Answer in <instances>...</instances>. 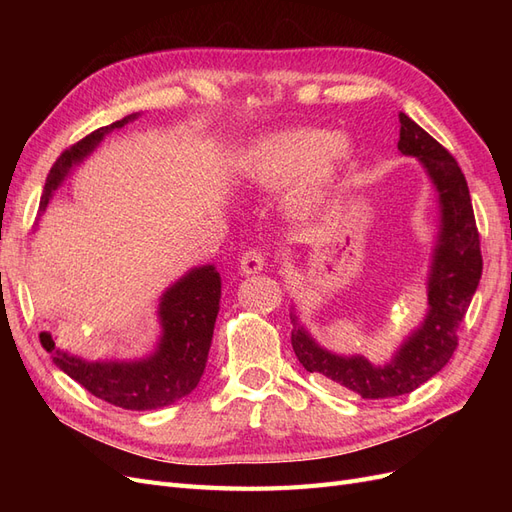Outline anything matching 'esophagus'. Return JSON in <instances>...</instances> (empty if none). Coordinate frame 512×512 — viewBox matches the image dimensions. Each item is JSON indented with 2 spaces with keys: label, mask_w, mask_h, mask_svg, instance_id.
I'll use <instances>...</instances> for the list:
<instances>
[{
  "label": "esophagus",
  "mask_w": 512,
  "mask_h": 512,
  "mask_svg": "<svg viewBox=\"0 0 512 512\" xmlns=\"http://www.w3.org/2000/svg\"><path fill=\"white\" fill-rule=\"evenodd\" d=\"M239 265H241V273H243V275L260 273L262 269L267 267V254L262 252V250H258V247H252V250L243 252V256H241V260H239Z\"/></svg>",
  "instance_id": "1"
}]
</instances>
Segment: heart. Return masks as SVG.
<instances>
[{
	"label": "heart",
	"mask_w": 512,
	"mask_h": 512,
	"mask_svg": "<svg viewBox=\"0 0 512 512\" xmlns=\"http://www.w3.org/2000/svg\"><path fill=\"white\" fill-rule=\"evenodd\" d=\"M352 141L346 134L318 128H290L273 132L254 147L250 175L267 185H282L299 177L292 190V205L307 211L335 183L352 160Z\"/></svg>",
	"instance_id": "heart-1"
}]
</instances>
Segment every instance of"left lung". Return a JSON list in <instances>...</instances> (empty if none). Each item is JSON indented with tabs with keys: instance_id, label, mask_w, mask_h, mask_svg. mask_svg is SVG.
<instances>
[{
	"instance_id": "left-lung-1",
	"label": "left lung",
	"mask_w": 512,
	"mask_h": 512,
	"mask_svg": "<svg viewBox=\"0 0 512 512\" xmlns=\"http://www.w3.org/2000/svg\"><path fill=\"white\" fill-rule=\"evenodd\" d=\"M399 123V151L423 162L429 177L436 183L442 207V232L436 254H433L429 314L423 327L408 337V342L401 346L389 365L376 367L363 356L344 359V356L322 350L305 329L299 327L297 316L290 314V342L299 363L312 374H322L335 384L359 393L363 399H386L412 393L451 361L459 342V324L466 318L480 273H483L480 237L468 181L457 160L406 113H399Z\"/></svg>"
}]
</instances>
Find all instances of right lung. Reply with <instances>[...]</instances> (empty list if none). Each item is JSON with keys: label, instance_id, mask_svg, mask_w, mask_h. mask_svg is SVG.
I'll return each mask as SVG.
<instances>
[{"label": "right lung", "instance_id": "right-lung-1", "mask_svg": "<svg viewBox=\"0 0 512 512\" xmlns=\"http://www.w3.org/2000/svg\"><path fill=\"white\" fill-rule=\"evenodd\" d=\"M136 115L98 128L70 145L53 164L44 183L40 211L49 205L53 190L72 164L81 162L106 132L123 128ZM220 273L215 267H198L170 288L160 305L162 344L147 361L138 363H87L55 348L49 333L40 344L53 354L55 365L79 382L85 391L123 410H153L173 404L196 389L211 348L213 324L220 309Z\"/></svg>", "mask_w": 512, "mask_h": 512}]
</instances>
